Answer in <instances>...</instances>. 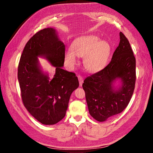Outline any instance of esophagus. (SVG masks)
<instances>
[{"label": "esophagus", "mask_w": 153, "mask_h": 153, "mask_svg": "<svg viewBox=\"0 0 153 153\" xmlns=\"http://www.w3.org/2000/svg\"><path fill=\"white\" fill-rule=\"evenodd\" d=\"M78 80H79L80 86L81 87L82 85L83 82H84V79H83V77L81 75H78Z\"/></svg>", "instance_id": "obj_1"}]
</instances>
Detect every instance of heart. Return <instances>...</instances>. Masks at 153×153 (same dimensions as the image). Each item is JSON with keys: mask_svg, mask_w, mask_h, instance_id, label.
<instances>
[{"mask_svg": "<svg viewBox=\"0 0 153 153\" xmlns=\"http://www.w3.org/2000/svg\"><path fill=\"white\" fill-rule=\"evenodd\" d=\"M111 47L107 41L96 36H88L78 38L72 43L71 50L66 51L65 61L69 66L76 63V56L84 57V65L89 72L101 70L108 62Z\"/></svg>", "mask_w": 153, "mask_h": 153, "instance_id": "1", "label": "heart"}]
</instances>
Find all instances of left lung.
I'll return each instance as SVG.
<instances>
[{"instance_id": "8db88e82", "label": "left lung", "mask_w": 153, "mask_h": 153, "mask_svg": "<svg viewBox=\"0 0 153 153\" xmlns=\"http://www.w3.org/2000/svg\"><path fill=\"white\" fill-rule=\"evenodd\" d=\"M120 42L110 63L87 77L82 84L91 116L103 122L122 112L129 103L136 81V60L129 41L120 32ZM119 79L122 85L115 88Z\"/></svg>"}]
</instances>
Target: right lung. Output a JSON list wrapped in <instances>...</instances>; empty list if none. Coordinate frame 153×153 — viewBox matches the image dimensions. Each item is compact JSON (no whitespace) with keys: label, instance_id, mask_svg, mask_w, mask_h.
I'll use <instances>...</instances> for the list:
<instances>
[{"label":"right lung","instance_id":"add662e5","mask_svg":"<svg viewBox=\"0 0 153 153\" xmlns=\"http://www.w3.org/2000/svg\"><path fill=\"white\" fill-rule=\"evenodd\" d=\"M64 54L65 45L56 30L50 27L32 36L21 55L18 79L23 103L43 124H55L64 117L71 94L79 86L75 74L62 68ZM38 56L46 58L56 67L52 79L42 71Z\"/></svg>","mask_w":153,"mask_h":153}]
</instances>
